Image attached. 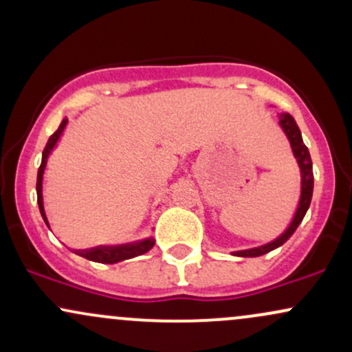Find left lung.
Returning <instances> with one entry per match:
<instances>
[{"instance_id":"left-lung-1","label":"left lung","mask_w":352,"mask_h":352,"mask_svg":"<svg viewBox=\"0 0 352 352\" xmlns=\"http://www.w3.org/2000/svg\"><path fill=\"white\" fill-rule=\"evenodd\" d=\"M280 125L285 131V134L288 135L289 144H292L293 153L296 157L298 164H300L301 168V197H300V205H298L296 213H294L293 221L289 223V227L286 228V232L283 233L281 236H278L276 240L272 241V243H266L263 246H258V248H252V250H243V252H236V256H261V254L272 252V250L278 248L288 240L289 236L293 235L294 230L298 228V225L301 223L302 218H305L306 212H308L309 204H311V197H313V162H311L309 157V151L305 144H302L301 139V132L300 127H298L294 119L289 114H280Z\"/></svg>"}]
</instances>
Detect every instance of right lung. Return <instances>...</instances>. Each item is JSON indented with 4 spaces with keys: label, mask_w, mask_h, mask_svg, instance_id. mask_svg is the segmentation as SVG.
Listing matches in <instances>:
<instances>
[{
    "label": "right lung",
    "mask_w": 352,
    "mask_h": 352,
    "mask_svg": "<svg viewBox=\"0 0 352 352\" xmlns=\"http://www.w3.org/2000/svg\"><path fill=\"white\" fill-rule=\"evenodd\" d=\"M66 125H67V119H64L63 122H60L58 131H56L54 134L50 137V140H47L46 147H44V151H43L41 167H39V170H38V184H36V192H38L39 212H41L46 225H47V218H46V212H44V204H43V175H44V168H46V165H47V157H50V153L54 151L56 144H58L60 135H63ZM153 243H155V241H153V238H147V240L135 241V243L114 245V246H96V248H91V250H78L76 253H78L79 256L87 258V260H91V261H98V263H117V261L129 260V258H134V256H139V254L147 253L148 250L153 246Z\"/></svg>",
    "instance_id": "right-lung-1"
}]
</instances>
